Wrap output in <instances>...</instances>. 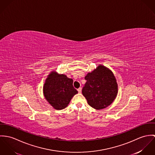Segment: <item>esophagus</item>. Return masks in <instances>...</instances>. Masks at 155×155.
I'll use <instances>...</instances> for the list:
<instances>
[{
    "label": "esophagus",
    "mask_w": 155,
    "mask_h": 155,
    "mask_svg": "<svg viewBox=\"0 0 155 155\" xmlns=\"http://www.w3.org/2000/svg\"><path fill=\"white\" fill-rule=\"evenodd\" d=\"M78 90V93H81V87H80V88H78V90Z\"/></svg>",
    "instance_id": "esophagus-1"
}]
</instances>
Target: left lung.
<instances>
[{
    "label": "left lung",
    "instance_id": "obj_1",
    "mask_svg": "<svg viewBox=\"0 0 155 155\" xmlns=\"http://www.w3.org/2000/svg\"><path fill=\"white\" fill-rule=\"evenodd\" d=\"M82 93L88 104L96 109H102L114 102L118 94V84L113 72L99 65L85 77Z\"/></svg>",
    "mask_w": 155,
    "mask_h": 155
}]
</instances>
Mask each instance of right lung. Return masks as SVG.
<instances>
[{"mask_svg": "<svg viewBox=\"0 0 155 155\" xmlns=\"http://www.w3.org/2000/svg\"><path fill=\"white\" fill-rule=\"evenodd\" d=\"M78 93L73 87V80L64 74L52 71L46 79L43 86L45 99L56 110L68 106L72 97Z\"/></svg>", "mask_w": 155, "mask_h": 155, "instance_id": "obj_1", "label": "right lung"}]
</instances>
